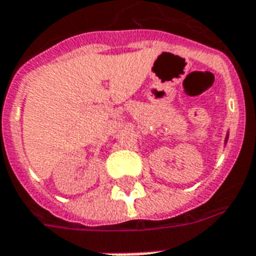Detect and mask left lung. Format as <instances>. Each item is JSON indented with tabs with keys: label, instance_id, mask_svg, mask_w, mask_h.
Here are the masks:
<instances>
[{
	"label": "left lung",
	"instance_id": "obj_1",
	"mask_svg": "<svg viewBox=\"0 0 256 256\" xmlns=\"http://www.w3.org/2000/svg\"><path fill=\"white\" fill-rule=\"evenodd\" d=\"M226 141H228V136H226V138H225V142H226Z\"/></svg>",
	"mask_w": 256,
	"mask_h": 256
}]
</instances>
